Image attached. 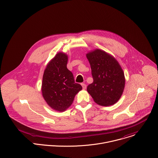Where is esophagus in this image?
Listing matches in <instances>:
<instances>
[{
  "instance_id": "34e87169",
  "label": "esophagus",
  "mask_w": 158,
  "mask_h": 158,
  "mask_svg": "<svg viewBox=\"0 0 158 158\" xmlns=\"http://www.w3.org/2000/svg\"><path fill=\"white\" fill-rule=\"evenodd\" d=\"M81 86H82V88H83V89H85L86 88V85L85 83H81Z\"/></svg>"
}]
</instances>
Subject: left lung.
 I'll use <instances>...</instances> for the list:
<instances>
[{"label": "left lung", "instance_id": "left-lung-1", "mask_svg": "<svg viewBox=\"0 0 158 158\" xmlns=\"http://www.w3.org/2000/svg\"><path fill=\"white\" fill-rule=\"evenodd\" d=\"M86 56L93 78L87 91L100 106L115 104L125 88V79L121 66L112 55L99 49L88 52Z\"/></svg>", "mask_w": 158, "mask_h": 158}]
</instances>
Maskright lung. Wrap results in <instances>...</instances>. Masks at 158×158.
Instances as JSON below:
<instances>
[{"instance_id": "obj_1", "label": "right lung", "mask_w": 158, "mask_h": 158, "mask_svg": "<svg viewBox=\"0 0 158 158\" xmlns=\"http://www.w3.org/2000/svg\"><path fill=\"white\" fill-rule=\"evenodd\" d=\"M68 56L58 52L44 70L41 91L43 98L52 109L63 112L72 104L82 86L75 83L72 73L67 68Z\"/></svg>"}]
</instances>
